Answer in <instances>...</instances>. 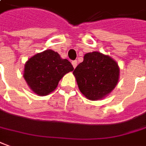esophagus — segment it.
<instances>
[{
	"mask_svg": "<svg viewBox=\"0 0 146 146\" xmlns=\"http://www.w3.org/2000/svg\"><path fill=\"white\" fill-rule=\"evenodd\" d=\"M71 63H72V65H73L74 68H75V67H76V66H77V60H74V61H72V62H71Z\"/></svg>",
	"mask_w": 146,
	"mask_h": 146,
	"instance_id": "obj_1",
	"label": "esophagus"
}]
</instances>
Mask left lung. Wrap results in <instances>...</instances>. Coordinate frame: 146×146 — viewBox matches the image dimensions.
Masks as SVG:
<instances>
[{
    "instance_id": "8db88e82",
    "label": "left lung",
    "mask_w": 146,
    "mask_h": 146,
    "mask_svg": "<svg viewBox=\"0 0 146 146\" xmlns=\"http://www.w3.org/2000/svg\"><path fill=\"white\" fill-rule=\"evenodd\" d=\"M73 74L81 93L90 100H98L110 93L117 85L119 67L110 56L94 52L86 53Z\"/></svg>"
}]
</instances>
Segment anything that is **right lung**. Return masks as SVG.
I'll return each instance as SVG.
<instances>
[{"mask_svg": "<svg viewBox=\"0 0 146 146\" xmlns=\"http://www.w3.org/2000/svg\"><path fill=\"white\" fill-rule=\"evenodd\" d=\"M73 70L70 61L61 59L52 50H46L28 60L24 77L33 91L44 96L55 90L63 75Z\"/></svg>", "mask_w": 146, "mask_h": 146, "instance_id": "right-lung-1", "label": "right lung"}]
</instances>
